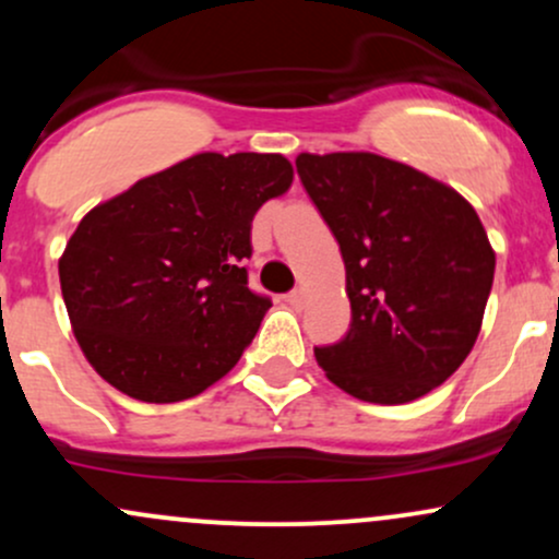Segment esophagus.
Listing matches in <instances>:
<instances>
[{
    "label": "esophagus",
    "mask_w": 559,
    "mask_h": 559,
    "mask_svg": "<svg viewBox=\"0 0 559 559\" xmlns=\"http://www.w3.org/2000/svg\"><path fill=\"white\" fill-rule=\"evenodd\" d=\"M305 288H294V292L292 294H286V301H288V305H292V307H301V305H305Z\"/></svg>",
    "instance_id": "1"
}]
</instances>
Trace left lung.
<instances>
[{"mask_svg": "<svg viewBox=\"0 0 559 559\" xmlns=\"http://www.w3.org/2000/svg\"><path fill=\"white\" fill-rule=\"evenodd\" d=\"M297 173L342 249L352 305L342 342L316 349L329 381L373 404L441 386L471 355L493 284L473 204L373 152H301Z\"/></svg>", "mask_w": 559, "mask_h": 559, "instance_id": "left-lung-1", "label": "left lung"}]
</instances>
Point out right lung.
<instances>
[{
  "label": "right lung",
  "mask_w": 559,
  "mask_h": 559,
  "mask_svg": "<svg viewBox=\"0 0 559 559\" xmlns=\"http://www.w3.org/2000/svg\"><path fill=\"white\" fill-rule=\"evenodd\" d=\"M292 181L284 155L202 152L83 215L60 286L96 373L155 404L221 381L271 307L243 267L254 213Z\"/></svg>",
  "instance_id": "obj_1"
}]
</instances>
